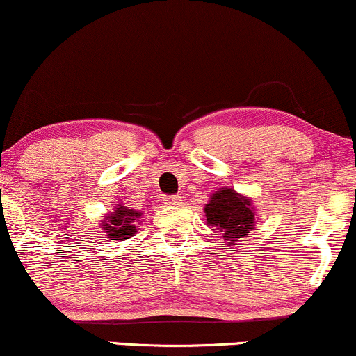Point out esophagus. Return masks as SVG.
<instances>
[{
  "label": "esophagus",
  "instance_id": "34e87169",
  "mask_svg": "<svg viewBox=\"0 0 356 356\" xmlns=\"http://www.w3.org/2000/svg\"><path fill=\"white\" fill-rule=\"evenodd\" d=\"M164 204L181 205L182 204V197L181 195H168V197H164Z\"/></svg>",
  "mask_w": 356,
  "mask_h": 356
}]
</instances>
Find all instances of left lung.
<instances>
[{"instance_id": "1", "label": "left lung", "mask_w": 356, "mask_h": 356, "mask_svg": "<svg viewBox=\"0 0 356 356\" xmlns=\"http://www.w3.org/2000/svg\"><path fill=\"white\" fill-rule=\"evenodd\" d=\"M209 227L222 232L225 240L233 245L238 238L250 235L256 218L251 200L232 188H220L205 205Z\"/></svg>"}]
</instances>
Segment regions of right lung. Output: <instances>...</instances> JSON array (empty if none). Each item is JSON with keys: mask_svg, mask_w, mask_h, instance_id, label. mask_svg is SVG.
<instances>
[{"mask_svg": "<svg viewBox=\"0 0 356 356\" xmlns=\"http://www.w3.org/2000/svg\"><path fill=\"white\" fill-rule=\"evenodd\" d=\"M141 211H134L128 207L121 205L115 213H111L106 218V222L102 225L108 238H115V240H128L136 233V222H139Z\"/></svg>", "mask_w": 356, "mask_h": 356, "instance_id": "add662e5", "label": "right lung"}]
</instances>
